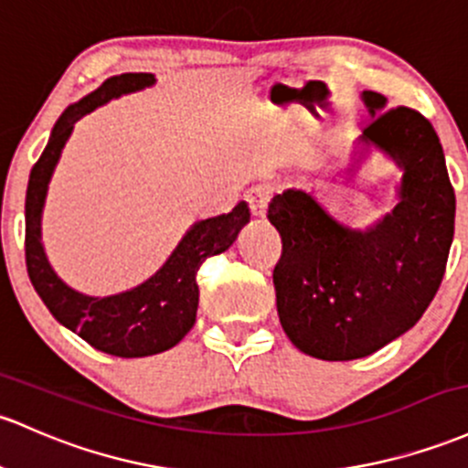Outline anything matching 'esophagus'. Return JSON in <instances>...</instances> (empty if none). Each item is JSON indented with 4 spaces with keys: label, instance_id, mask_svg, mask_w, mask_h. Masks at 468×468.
I'll return each instance as SVG.
<instances>
[{
    "label": "esophagus",
    "instance_id": "esophagus-1",
    "mask_svg": "<svg viewBox=\"0 0 468 468\" xmlns=\"http://www.w3.org/2000/svg\"><path fill=\"white\" fill-rule=\"evenodd\" d=\"M246 202H249L253 218H264L266 208H269V202H271V188L264 186V184L253 186L249 193H246Z\"/></svg>",
    "mask_w": 468,
    "mask_h": 468
}]
</instances>
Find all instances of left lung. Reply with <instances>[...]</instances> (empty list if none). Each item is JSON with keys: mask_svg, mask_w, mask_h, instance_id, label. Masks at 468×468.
<instances>
[{"mask_svg": "<svg viewBox=\"0 0 468 468\" xmlns=\"http://www.w3.org/2000/svg\"><path fill=\"white\" fill-rule=\"evenodd\" d=\"M371 122L357 137L402 168L398 204L359 230L302 188L269 204L282 235L273 271L277 315L289 340L328 362L367 357L415 326L444 277L453 242L455 193L438 133L418 111L387 109L364 90Z\"/></svg>", "mask_w": 468, "mask_h": 468, "instance_id": "obj_1", "label": "left lung"}]
</instances>
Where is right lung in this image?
Instances as JSON below:
<instances>
[{"instance_id":"1","label":"right lung","mask_w":468,"mask_h":468,"mask_svg":"<svg viewBox=\"0 0 468 468\" xmlns=\"http://www.w3.org/2000/svg\"><path fill=\"white\" fill-rule=\"evenodd\" d=\"M153 84V73H122L109 77L100 89L70 104L55 122L42 157L30 171L26 191V269L35 291L61 326L97 351L115 357L157 356L191 331L199 304V266L210 255L229 250L250 219L246 202H239L230 213L199 219L184 233L155 275L117 295H84L55 273L42 244V213L61 148L81 117L106 101Z\"/></svg>"}]
</instances>
